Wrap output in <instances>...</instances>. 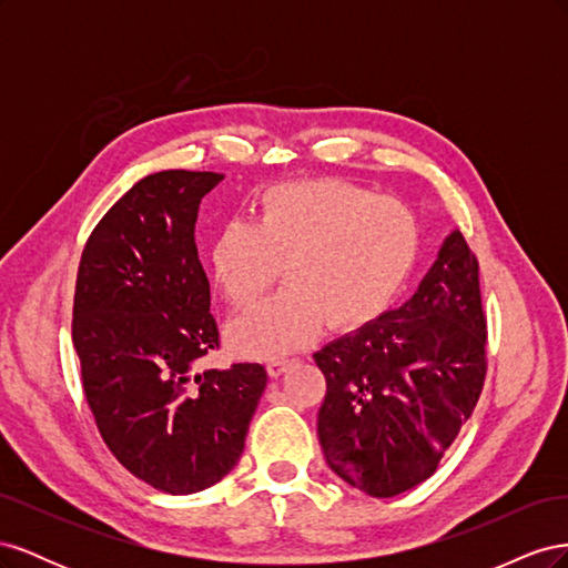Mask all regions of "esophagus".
<instances>
[{
	"label": "esophagus",
	"instance_id": "obj_1",
	"mask_svg": "<svg viewBox=\"0 0 568 568\" xmlns=\"http://www.w3.org/2000/svg\"><path fill=\"white\" fill-rule=\"evenodd\" d=\"M291 363H294V359L286 357V355L272 357V359H267V372H270L272 376H280V374H284V372H286V367H288Z\"/></svg>",
	"mask_w": 568,
	"mask_h": 568
}]
</instances>
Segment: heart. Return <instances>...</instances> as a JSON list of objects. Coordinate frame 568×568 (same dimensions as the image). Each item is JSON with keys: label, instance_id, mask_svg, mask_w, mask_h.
<instances>
[{"label": "heart", "instance_id": "1", "mask_svg": "<svg viewBox=\"0 0 568 568\" xmlns=\"http://www.w3.org/2000/svg\"><path fill=\"white\" fill-rule=\"evenodd\" d=\"M422 253L415 211L343 180L270 186L255 220L234 217L211 246V272L234 307L251 305L280 277L286 288L230 324L248 355H282L311 341L324 322L357 329L400 294Z\"/></svg>", "mask_w": 568, "mask_h": 568}]
</instances>
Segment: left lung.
Returning a JSON list of instances; mask_svg holds the SVG:
<instances>
[{
	"instance_id": "obj_1",
	"label": "left lung",
	"mask_w": 568,
	"mask_h": 568,
	"mask_svg": "<svg viewBox=\"0 0 568 568\" xmlns=\"http://www.w3.org/2000/svg\"><path fill=\"white\" fill-rule=\"evenodd\" d=\"M478 261L453 232L405 305L313 355L326 379V464L372 497L419 486L471 417L486 382Z\"/></svg>"
}]
</instances>
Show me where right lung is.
<instances>
[{
    "mask_svg": "<svg viewBox=\"0 0 568 568\" xmlns=\"http://www.w3.org/2000/svg\"><path fill=\"white\" fill-rule=\"evenodd\" d=\"M220 173L163 170L136 182L84 244L73 346L106 448L144 484L189 495L230 474L265 390L257 363L194 372L220 348L194 225Z\"/></svg>",
    "mask_w": 568,
    "mask_h": 568,
    "instance_id": "obj_1",
    "label": "right lung"
}]
</instances>
